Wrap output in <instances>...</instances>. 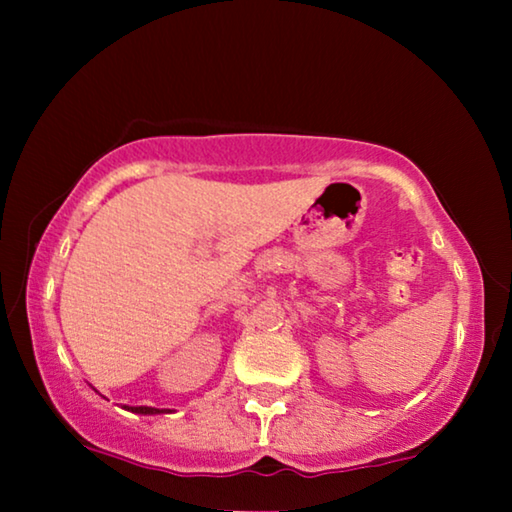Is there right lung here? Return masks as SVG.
I'll list each match as a JSON object with an SVG mask.
<instances>
[{"instance_id": "right-lung-1", "label": "right lung", "mask_w": 512, "mask_h": 512, "mask_svg": "<svg viewBox=\"0 0 512 512\" xmlns=\"http://www.w3.org/2000/svg\"><path fill=\"white\" fill-rule=\"evenodd\" d=\"M133 413H142V415H153V413H162L160 409H153V406H131Z\"/></svg>"}]
</instances>
